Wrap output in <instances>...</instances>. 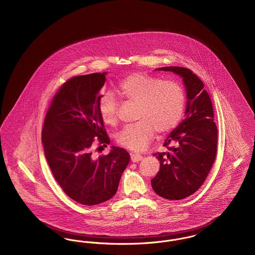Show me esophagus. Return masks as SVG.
I'll return each instance as SVG.
<instances>
[{
	"label": "esophagus",
	"mask_w": 255,
	"mask_h": 255,
	"mask_svg": "<svg viewBox=\"0 0 255 255\" xmlns=\"http://www.w3.org/2000/svg\"><path fill=\"white\" fill-rule=\"evenodd\" d=\"M142 159V156H140V155H137V154H132L131 155V160H132V162H138V161H140Z\"/></svg>",
	"instance_id": "esophagus-1"
}]
</instances>
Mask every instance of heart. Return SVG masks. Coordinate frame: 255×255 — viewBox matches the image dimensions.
Listing matches in <instances>:
<instances>
[{"label":"heart","instance_id":"obj_1","mask_svg":"<svg viewBox=\"0 0 255 255\" xmlns=\"http://www.w3.org/2000/svg\"><path fill=\"white\" fill-rule=\"evenodd\" d=\"M122 98L135 103V123L124 127L117 134V142L124 148L139 152L152 140L155 131L167 133L181 122L186 97L182 86L175 81L142 73L124 77L118 86ZM119 101L112 93L102 95L98 101L101 120L110 126L118 123Z\"/></svg>","mask_w":255,"mask_h":255}]
</instances>
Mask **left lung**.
<instances>
[{"instance_id": "1", "label": "left lung", "mask_w": 255, "mask_h": 255, "mask_svg": "<svg viewBox=\"0 0 255 255\" xmlns=\"http://www.w3.org/2000/svg\"><path fill=\"white\" fill-rule=\"evenodd\" d=\"M155 71L179 75L186 93L185 119L166 137L167 152L156 153L160 161L153 190L167 200H182L196 192L206 181L217 152V126L212 103L202 80L182 67H163Z\"/></svg>"}]
</instances>
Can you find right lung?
Here are the masks:
<instances>
[{"mask_svg": "<svg viewBox=\"0 0 255 255\" xmlns=\"http://www.w3.org/2000/svg\"><path fill=\"white\" fill-rule=\"evenodd\" d=\"M106 75L92 73L67 81L52 99L42 131L45 156L56 182L85 206L104 203L117 193L130 159L126 150L117 146L107 156L92 157L95 140L106 147L110 143L98 112Z\"/></svg>", "mask_w": 255, "mask_h": 255, "instance_id": "right-lung-1", "label": "right lung"}]
</instances>
